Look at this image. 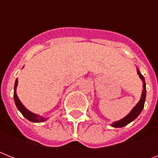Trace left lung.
<instances>
[{
    "label": "left lung",
    "mask_w": 158,
    "mask_h": 158,
    "mask_svg": "<svg viewBox=\"0 0 158 158\" xmlns=\"http://www.w3.org/2000/svg\"><path fill=\"white\" fill-rule=\"evenodd\" d=\"M138 74L139 75L140 79H142L143 82V94H142V97H141V99H140V101L139 102V103L137 105L135 106L134 109H133L130 113L127 116H125V118H123L122 120H119V121H116V122H114L111 125V126L113 127H123V126H125L126 125H128L129 123H130L131 121L136 119L138 117V115H139L140 112L142 111L143 108L144 106V102H145V98H146V84H145V79L144 77L143 76L140 71L138 69Z\"/></svg>",
    "instance_id": "obj_1"
}]
</instances>
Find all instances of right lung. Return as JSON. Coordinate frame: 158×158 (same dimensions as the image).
<instances>
[{
    "label": "right lung",
    "instance_id": "right-lung-1",
    "mask_svg": "<svg viewBox=\"0 0 158 158\" xmlns=\"http://www.w3.org/2000/svg\"><path fill=\"white\" fill-rule=\"evenodd\" d=\"M17 84H18V79L15 80V88H14V98H15V105L17 106V108L19 109V110L22 113V115L24 116V117L27 119V120H30L32 122H43L44 120H46L45 118L42 117V116H39V115H37L33 113L30 112L29 110H28L24 106H23V104L21 103L19 99L18 98V96L16 94V87H17Z\"/></svg>",
    "mask_w": 158,
    "mask_h": 158
}]
</instances>
